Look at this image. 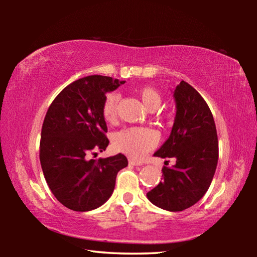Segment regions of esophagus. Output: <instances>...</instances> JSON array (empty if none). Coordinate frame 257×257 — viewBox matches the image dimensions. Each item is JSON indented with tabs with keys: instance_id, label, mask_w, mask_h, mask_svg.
Masks as SVG:
<instances>
[{
	"instance_id": "1",
	"label": "esophagus",
	"mask_w": 257,
	"mask_h": 257,
	"mask_svg": "<svg viewBox=\"0 0 257 257\" xmlns=\"http://www.w3.org/2000/svg\"><path fill=\"white\" fill-rule=\"evenodd\" d=\"M129 164H132V165H143L142 162H138V161H135V160H129Z\"/></svg>"
}]
</instances>
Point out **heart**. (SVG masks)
<instances>
[{
	"label": "heart",
	"instance_id": "b5f03b06",
	"mask_svg": "<svg viewBox=\"0 0 257 257\" xmlns=\"http://www.w3.org/2000/svg\"><path fill=\"white\" fill-rule=\"evenodd\" d=\"M138 95L149 111H156L162 103V96L158 89L152 86L139 88ZM119 94L108 93L104 97L102 104V115L106 122H113L118 114ZM158 142V137L153 130L149 128H125L116 133L113 137L115 149L129 155L130 158L141 159L151 151Z\"/></svg>",
	"mask_w": 257,
	"mask_h": 257
}]
</instances>
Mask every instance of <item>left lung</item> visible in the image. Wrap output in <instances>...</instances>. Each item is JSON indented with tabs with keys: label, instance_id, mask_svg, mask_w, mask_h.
Segmentation results:
<instances>
[{
	"label": "left lung",
	"instance_id": "obj_1",
	"mask_svg": "<svg viewBox=\"0 0 257 257\" xmlns=\"http://www.w3.org/2000/svg\"><path fill=\"white\" fill-rule=\"evenodd\" d=\"M173 96L177 114L172 132L154 156L175 158L176 164L162 168L163 180L147 198L163 210L179 212L207 191L219 159V142L210 107L193 86L181 80Z\"/></svg>",
	"mask_w": 257,
	"mask_h": 257
}]
</instances>
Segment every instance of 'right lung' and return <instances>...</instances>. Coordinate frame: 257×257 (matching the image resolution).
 Returning <instances> with one entry per match:
<instances>
[{
	"mask_svg": "<svg viewBox=\"0 0 257 257\" xmlns=\"http://www.w3.org/2000/svg\"><path fill=\"white\" fill-rule=\"evenodd\" d=\"M124 81L88 76L68 85L49 107L42 125L40 160L55 198L68 208L86 212L103 205L115 178L128 165L123 154L93 160L108 145L102 104L107 92Z\"/></svg>",
	"mask_w": 257,
	"mask_h": 257,
	"instance_id": "right-lung-1",
	"label": "right lung"
}]
</instances>
